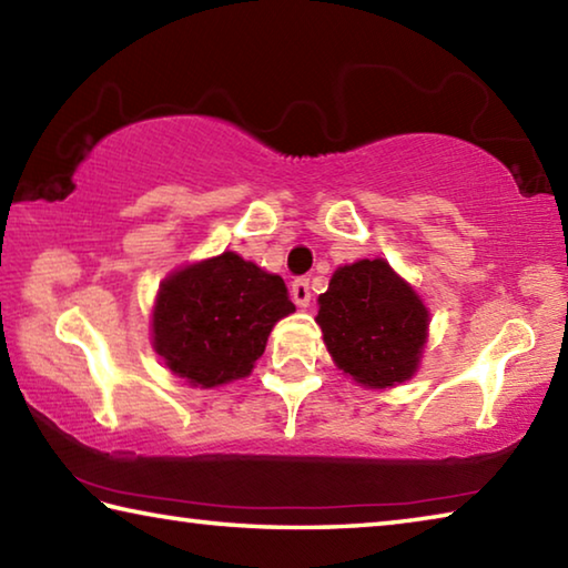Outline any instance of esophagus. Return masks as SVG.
Masks as SVG:
<instances>
[{"label":"esophagus","mask_w":568,"mask_h":568,"mask_svg":"<svg viewBox=\"0 0 568 568\" xmlns=\"http://www.w3.org/2000/svg\"><path fill=\"white\" fill-rule=\"evenodd\" d=\"M291 295L297 307L311 305V281H307V277H297L291 285Z\"/></svg>","instance_id":"obj_1"}]
</instances>
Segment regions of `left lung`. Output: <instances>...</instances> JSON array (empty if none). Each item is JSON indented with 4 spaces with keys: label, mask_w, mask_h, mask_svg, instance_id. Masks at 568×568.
I'll return each mask as SVG.
<instances>
[{
    "label": "left lung",
    "mask_w": 568,
    "mask_h": 568,
    "mask_svg": "<svg viewBox=\"0 0 568 568\" xmlns=\"http://www.w3.org/2000/svg\"><path fill=\"white\" fill-rule=\"evenodd\" d=\"M325 348L363 388H393L416 376L430 313L383 257L341 265L318 297Z\"/></svg>",
    "instance_id": "obj_1"
}]
</instances>
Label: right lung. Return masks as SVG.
Segmentation results:
<instances>
[{
    "instance_id": "1",
    "label": "right lung",
    "mask_w": 568,
    "mask_h": 568,
    "mask_svg": "<svg viewBox=\"0 0 568 568\" xmlns=\"http://www.w3.org/2000/svg\"><path fill=\"white\" fill-rule=\"evenodd\" d=\"M293 311L281 275L225 250L160 283L152 348L172 376L195 388H217L253 373L275 323Z\"/></svg>"
}]
</instances>
